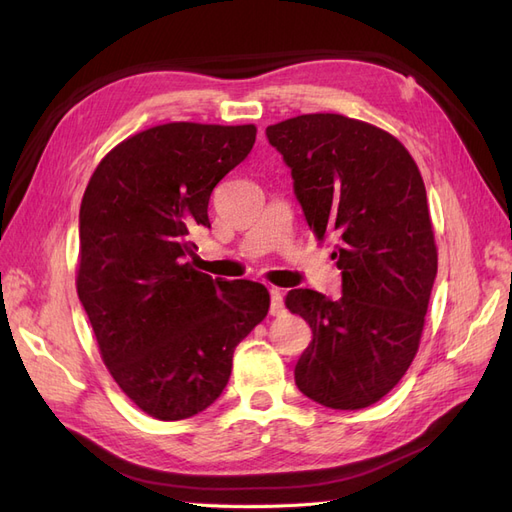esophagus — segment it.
<instances>
[{
    "instance_id": "obj_1",
    "label": "esophagus",
    "mask_w": 512,
    "mask_h": 512,
    "mask_svg": "<svg viewBox=\"0 0 512 512\" xmlns=\"http://www.w3.org/2000/svg\"><path fill=\"white\" fill-rule=\"evenodd\" d=\"M271 316H284L286 307H284V292L280 288H271Z\"/></svg>"
}]
</instances>
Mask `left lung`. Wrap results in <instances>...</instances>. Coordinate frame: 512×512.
Masks as SVG:
<instances>
[{
  "mask_svg": "<svg viewBox=\"0 0 512 512\" xmlns=\"http://www.w3.org/2000/svg\"><path fill=\"white\" fill-rule=\"evenodd\" d=\"M318 241L335 239L342 297L299 288L286 307L312 329L299 391L333 410L376 404L404 378L425 327L438 247L416 162L397 138L337 113L267 128Z\"/></svg>",
  "mask_w": 512,
  "mask_h": 512,
  "instance_id": "obj_1",
  "label": "left lung"
}]
</instances>
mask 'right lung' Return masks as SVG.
Masks as SVG:
<instances>
[{"mask_svg":"<svg viewBox=\"0 0 512 512\" xmlns=\"http://www.w3.org/2000/svg\"><path fill=\"white\" fill-rule=\"evenodd\" d=\"M254 143L252 123H164L108 151L83 194L76 290L119 389L158 421L209 408L269 312L262 284L188 262L213 188Z\"/></svg>","mask_w":512,"mask_h":512,"instance_id":"right-lung-1","label":"right lung"}]
</instances>
